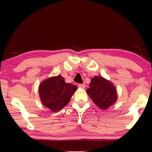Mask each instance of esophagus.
Segmentation results:
<instances>
[{
	"instance_id": "1",
	"label": "esophagus",
	"mask_w": 152,
	"mask_h": 152,
	"mask_svg": "<svg viewBox=\"0 0 152 152\" xmlns=\"http://www.w3.org/2000/svg\"><path fill=\"white\" fill-rule=\"evenodd\" d=\"M78 86L79 87V88H81L82 89L85 88V85H84V84H79Z\"/></svg>"
}]
</instances>
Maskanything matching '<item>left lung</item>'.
<instances>
[{"mask_svg":"<svg viewBox=\"0 0 152 152\" xmlns=\"http://www.w3.org/2000/svg\"><path fill=\"white\" fill-rule=\"evenodd\" d=\"M86 93L97 107L107 109L116 102L117 94L115 86L102 76L92 78Z\"/></svg>","mask_w":152,"mask_h":152,"instance_id":"8db88e82","label":"left lung"}]
</instances>
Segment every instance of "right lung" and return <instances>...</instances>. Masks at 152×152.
Masks as SVG:
<instances>
[{
	"label": "right lung",
	"mask_w": 152,
	"mask_h": 152,
	"mask_svg": "<svg viewBox=\"0 0 152 152\" xmlns=\"http://www.w3.org/2000/svg\"><path fill=\"white\" fill-rule=\"evenodd\" d=\"M77 87L66 83L62 76L51 77L39 84V94L41 101L48 109L56 112L70 102Z\"/></svg>",
	"instance_id": "1"
}]
</instances>
